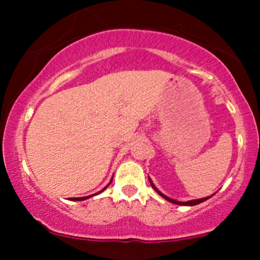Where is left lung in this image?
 <instances>
[{
  "instance_id": "obj_1",
  "label": "left lung",
  "mask_w": 260,
  "mask_h": 260,
  "mask_svg": "<svg viewBox=\"0 0 260 260\" xmlns=\"http://www.w3.org/2000/svg\"><path fill=\"white\" fill-rule=\"evenodd\" d=\"M149 181H150V184H151V187L154 188L155 189V192L157 193V194H160L161 197H162V198H165L166 201H169V202H171V203H174V204H178V205H197V204H199V203H202V202H204V201H207V199H209L210 198V197H207V198H202V199H196V201H188V202H177V201H174V199H171V198H169V197H166L165 194H162V193L160 192L159 189H157L156 187L154 186V183L153 182H151V180L150 178H149Z\"/></svg>"
}]
</instances>
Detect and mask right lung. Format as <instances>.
Wrapping results in <instances>:
<instances>
[{"label": "right lung", "mask_w": 260, "mask_h": 260, "mask_svg": "<svg viewBox=\"0 0 260 260\" xmlns=\"http://www.w3.org/2000/svg\"><path fill=\"white\" fill-rule=\"evenodd\" d=\"M111 181H112V180H111ZM110 183H111V182H110ZM110 183H109V184H110ZM109 184H107V186H109ZM107 186H106L105 188H104V189H101V190H100V192H98V193H96V194H99V193H101V192H103V190H105V189H106V188H107ZM90 197H91V196H88V197H82V198H73V201H85V199L90 198Z\"/></svg>", "instance_id": "right-lung-1"}]
</instances>
